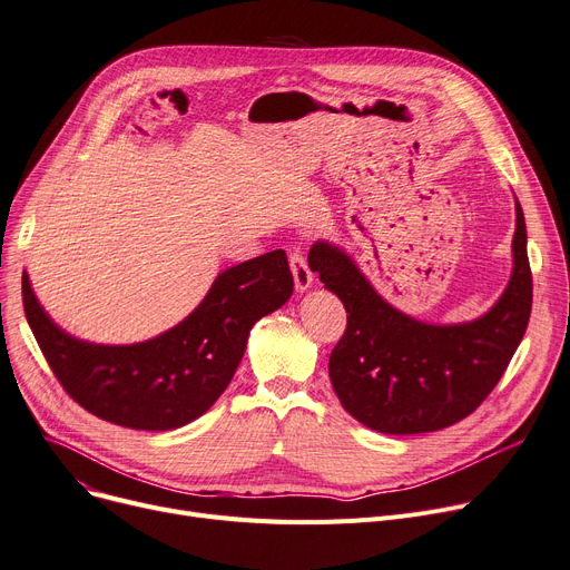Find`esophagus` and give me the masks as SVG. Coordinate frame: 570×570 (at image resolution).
Wrapping results in <instances>:
<instances>
[{
  "label": "esophagus",
  "instance_id": "34e87169",
  "mask_svg": "<svg viewBox=\"0 0 570 570\" xmlns=\"http://www.w3.org/2000/svg\"><path fill=\"white\" fill-rule=\"evenodd\" d=\"M291 273H293V282H295V291L305 293L307 288H312L314 284V275L307 265V261L303 258V254H291Z\"/></svg>",
  "mask_w": 570,
  "mask_h": 570
}]
</instances>
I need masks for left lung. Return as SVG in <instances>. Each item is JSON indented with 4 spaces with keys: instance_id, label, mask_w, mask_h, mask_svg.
Instances as JSON below:
<instances>
[{
    "instance_id": "1",
    "label": "left lung",
    "mask_w": 570,
    "mask_h": 570,
    "mask_svg": "<svg viewBox=\"0 0 570 570\" xmlns=\"http://www.w3.org/2000/svg\"><path fill=\"white\" fill-rule=\"evenodd\" d=\"M309 267L348 314L327 365L335 393L357 423L381 434L436 432L475 411L511 363L531 314L527 226L518 198L511 279L473 321L428 323L400 312L327 239L312 245Z\"/></svg>"
}]
</instances>
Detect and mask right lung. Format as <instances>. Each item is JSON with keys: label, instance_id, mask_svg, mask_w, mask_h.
Masks as SVG:
<instances>
[{"label": "right lung", "instance_id": "1", "mask_svg": "<svg viewBox=\"0 0 570 570\" xmlns=\"http://www.w3.org/2000/svg\"><path fill=\"white\" fill-rule=\"evenodd\" d=\"M291 293L286 252H267L226 267L170 331L136 344H95L59 327L22 273L27 323L65 391L104 421L147 432L185 428L213 406L243 361L254 323Z\"/></svg>", "mask_w": 570, "mask_h": 570}]
</instances>
